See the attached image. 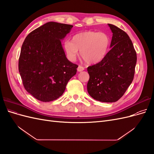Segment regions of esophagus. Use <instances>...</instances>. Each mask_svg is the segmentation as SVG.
<instances>
[{
  "label": "esophagus",
  "instance_id": "obj_1",
  "mask_svg": "<svg viewBox=\"0 0 154 154\" xmlns=\"http://www.w3.org/2000/svg\"><path fill=\"white\" fill-rule=\"evenodd\" d=\"M83 70H84V67H82V66H78V67L77 68V71L78 72H82L83 71Z\"/></svg>",
  "mask_w": 154,
  "mask_h": 154
}]
</instances>
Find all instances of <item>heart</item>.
Segmentation results:
<instances>
[{
  "label": "heart",
  "mask_w": 154,
  "mask_h": 154,
  "mask_svg": "<svg viewBox=\"0 0 154 154\" xmlns=\"http://www.w3.org/2000/svg\"><path fill=\"white\" fill-rule=\"evenodd\" d=\"M110 45L109 36L103 32L86 31L74 35L71 42L65 40L63 47L67 58L74 61L80 51L83 60L89 64L101 62L108 53Z\"/></svg>",
  "instance_id": "obj_1"
}]
</instances>
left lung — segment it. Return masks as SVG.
<instances>
[{"instance_id": "1", "label": "left lung", "mask_w": 154, "mask_h": 154, "mask_svg": "<svg viewBox=\"0 0 154 154\" xmlns=\"http://www.w3.org/2000/svg\"><path fill=\"white\" fill-rule=\"evenodd\" d=\"M108 25L112 32L111 49L100 62L87 67L90 78L87 87L92 98L112 103L119 100L132 83L137 54L128 35L117 26Z\"/></svg>"}]
</instances>
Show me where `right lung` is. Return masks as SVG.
I'll return each mask as SVG.
<instances>
[{"label":"right lung","mask_w":154,"mask_h":154,"mask_svg":"<svg viewBox=\"0 0 154 154\" xmlns=\"http://www.w3.org/2000/svg\"><path fill=\"white\" fill-rule=\"evenodd\" d=\"M72 27L49 22L31 32L23 42L18 71L25 89L38 100L58 99L76 74L78 66L67 60L62 45Z\"/></svg>","instance_id":"right-lung-1"}]
</instances>
